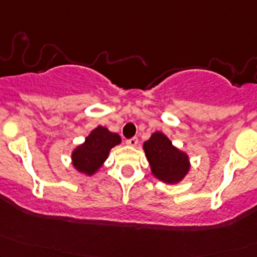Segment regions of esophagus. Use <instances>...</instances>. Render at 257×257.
<instances>
[{"label": "esophagus", "instance_id": "34e87169", "mask_svg": "<svg viewBox=\"0 0 257 257\" xmlns=\"http://www.w3.org/2000/svg\"><path fill=\"white\" fill-rule=\"evenodd\" d=\"M126 144H128V145H131V146H135L138 144V138L137 137L131 138V139L126 140Z\"/></svg>", "mask_w": 257, "mask_h": 257}]
</instances>
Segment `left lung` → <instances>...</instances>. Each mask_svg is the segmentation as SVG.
Masks as SVG:
<instances>
[{
	"label": "left lung",
	"mask_w": 257,
	"mask_h": 257,
	"mask_svg": "<svg viewBox=\"0 0 257 257\" xmlns=\"http://www.w3.org/2000/svg\"><path fill=\"white\" fill-rule=\"evenodd\" d=\"M144 151L150 162L151 171L160 180L177 183L189 171V160L184 152L172 145L165 134L156 132L144 143Z\"/></svg>",
	"instance_id": "obj_1"
}]
</instances>
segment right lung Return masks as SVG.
Listing matches in <instances>:
<instances>
[{"instance_id":"add662e5","label":"right lung","mask_w":257,"mask_h":257,"mask_svg":"<svg viewBox=\"0 0 257 257\" xmlns=\"http://www.w3.org/2000/svg\"><path fill=\"white\" fill-rule=\"evenodd\" d=\"M119 143V135L111 133L103 126H97L86 138L85 143L73 152V165L79 172L91 176L105 162L109 150Z\"/></svg>"}]
</instances>
